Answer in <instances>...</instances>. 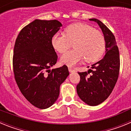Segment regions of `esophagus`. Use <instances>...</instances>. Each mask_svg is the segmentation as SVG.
Masks as SVG:
<instances>
[{"instance_id": "34e87169", "label": "esophagus", "mask_w": 131, "mask_h": 131, "mask_svg": "<svg viewBox=\"0 0 131 131\" xmlns=\"http://www.w3.org/2000/svg\"><path fill=\"white\" fill-rule=\"evenodd\" d=\"M68 69H69V71L70 73H73V72H75V69H73V68H69V67L68 68Z\"/></svg>"}]
</instances>
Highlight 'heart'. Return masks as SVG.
<instances>
[{
    "label": "heart",
    "instance_id": "heart-1",
    "mask_svg": "<svg viewBox=\"0 0 131 131\" xmlns=\"http://www.w3.org/2000/svg\"><path fill=\"white\" fill-rule=\"evenodd\" d=\"M74 42V49L65 53L61 61L69 66L77 64L84 58L86 62L97 61L106 50V39L100 31L86 24L69 25L65 33H56L52 36L51 44L60 53L69 49Z\"/></svg>",
    "mask_w": 131,
    "mask_h": 131
}]
</instances>
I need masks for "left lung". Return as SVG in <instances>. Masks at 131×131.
Segmentation results:
<instances>
[{
    "instance_id": "obj_1",
    "label": "left lung",
    "mask_w": 131,
    "mask_h": 131,
    "mask_svg": "<svg viewBox=\"0 0 131 131\" xmlns=\"http://www.w3.org/2000/svg\"><path fill=\"white\" fill-rule=\"evenodd\" d=\"M98 24L106 39L104 58L92 65V69L79 72L80 82L77 85L79 98L89 106H97L110 95L117 81L120 69L119 52L115 38L106 25L98 19H90ZM91 73V76L89 74Z\"/></svg>"
}]
</instances>
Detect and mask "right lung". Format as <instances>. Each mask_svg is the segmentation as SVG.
<instances>
[{
	"mask_svg": "<svg viewBox=\"0 0 131 131\" xmlns=\"http://www.w3.org/2000/svg\"><path fill=\"white\" fill-rule=\"evenodd\" d=\"M62 26L56 19H35L21 30L15 42V80L24 97L39 109L48 108L56 101L60 84L69 74L66 65L50 69L58 60L51 39Z\"/></svg>",
	"mask_w": 131,
	"mask_h": 131,
	"instance_id": "add662e5",
	"label": "right lung"
}]
</instances>
